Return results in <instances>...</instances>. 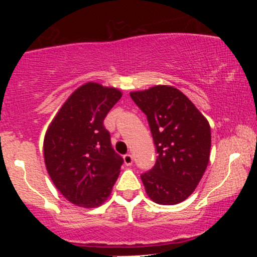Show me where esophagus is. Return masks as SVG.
Returning a JSON list of instances; mask_svg holds the SVG:
<instances>
[{
    "mask_svg": "<svg viewBox=\"0 0 257 257\" xmlns=\"http://www.w3.org/2000/svg\"><path fill=\"white\" fill-rule=\"evenodd\" d=\"M123 161H124L125 166H132L133 164V156L131 153H126V155L123 156Z\"/></svg>",
    "mask_w": 257,
    "mask_h": 257,
    "instance_id": "esophagus-1",
    "label": "esophagus"
}]
</instances>
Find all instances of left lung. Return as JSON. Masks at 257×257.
Returning <instances> with one entry per match:
<instances>
[{"mask_svg":"<svg viewBox=\"0 0 257 257\" xmlns=\"http://www.w3.org/2000/svg\"><path fill=\"white\" fill-rule=\"evenodd\" d=\"M131 96L147 116L158 153L155 167L141 175L147 196L162 205L184 202L208 167L211 147L208 119L172 85L132 91Z\"/></svg>","mask_w":257,"mask_h":257,"instance_id":"obj_1","label":"left lung"}]
</instances>
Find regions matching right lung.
<instances>
[{
    "label": "right lung",
    "mask_w": 257,
    "mask_h": 257,
    "mask_svg": "<svg viewBox=\"0 0 257 257\" xmlns=\"http://www.w3.org/2000/svg\"><path fill=\"white\" fill-rule=\"evenodd\" d=\"M122 91L87 82L67 98L44 135L47 172L72 204L96 208L110 197L123 158L114 152L104 119Z\"/></svg>",
    "instance_id": "obj_1"
}]
</instances>
